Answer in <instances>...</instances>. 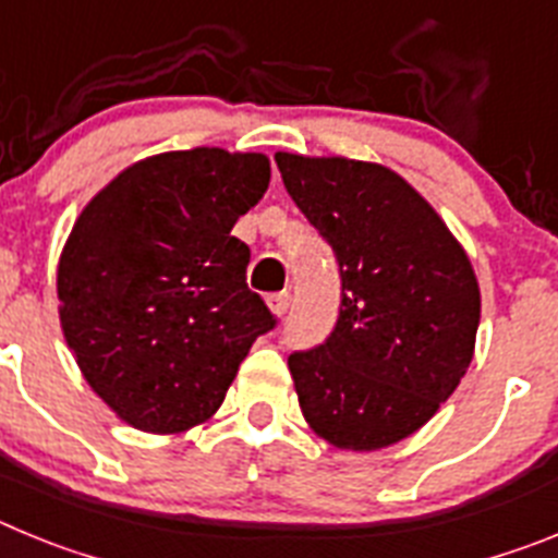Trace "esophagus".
<instances>
[{
    "label": "esophagus",
    "instance_id": "obj_1",
    "mask_svg": "<svg viewBox=\"0 0 558 558\" xmlns=\"http://www.w3.org/2000/svg\"><path fill=\"white\" fill-rule=\"evenodd\" d=\"M268 307H270V313L282 318V315L288 313V307H290V293H270L268 295Z\"/></svg>",
    "mask_w": 558,
    "mask_h": 558
}]
</instances>
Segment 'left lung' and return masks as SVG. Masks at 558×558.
Listing matches in <instances>:
<instances>
[{
  "instance_id": "1",
  "label": "left lung",
  "mask_w": 558,
  "mask_h": 558,
  "mask_svg": "<svg viewBox=\"0 0 558 558\" xmlns=\"http://www.w3.org/2000/svg\"><path fill=\"white\" fill-rule=\"evenodd\" d=\"M276 165L340 268L335 329L288 357L304 418L340 450L397 445L472 363L481 290L470 256L388 167L295 153H276Z\"/></svg>"
}]
</instances>
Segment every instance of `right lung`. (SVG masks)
Returning <instances> with one entry per match:
<instances>
[{
	"instance_id": "obj_1",
	"label": "right lung",
	"mask_w": 558,
	"mask_h": 558,
	"mask_svg": "<svg viewBox=\"0 0 558 558\" xmlns=\"http://www.w3.org/2000/svg\"><path fill=\"white\" fill-rule=\"evenodd\" d=\"M268 181L263 153L172 150L122 170L81 211L58 263L63 338L136 430L206 422L276 327L245 284L248 245L231 234Z\"/></svg>"
}]
</instances>
